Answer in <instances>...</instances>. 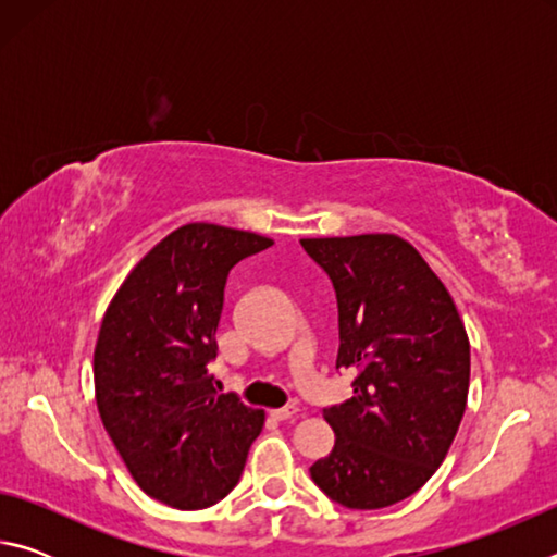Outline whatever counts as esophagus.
Returning a JSON list of instances; mask_svg holds the SVG:
<instances>
[{"instance_id":"34e87169","label":"esophagus","mask_w":557,"mask_h":557,"mask_svg":"<svg viewBox=\"0 0 557 557\" xmlns=\"http://www.w3.org/2000/svg\"><path fill=\"white\" fill-rule=\"evenodd\" d=\"M270 414H272V418H275V420H289V418H295V414H297V408H295V405H285V408L272 410Z\"/></svg>"}]
</instances>
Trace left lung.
Listing matches in <instances>:
<instances>
[{"label": "left lung", "mask_w": 557, "mask_h": 557, "mask_svg": "<svg viewBox=\"0 0 557 557\" xmlns=\"http://www.w3.org/2000/svg\"><path fill=\"white\" fill-rule=\"evenodd\" d=\"M338 305L336 371L354 395L324 408L336 442L309 467L346 508H385L435 474L469 393V338L447 287L408 240L391 233L305 238Z\"/></svg>", "instance_id": "8db88e82"}]
</instances>
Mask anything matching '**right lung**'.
<instances>
[{
    "label": "right lung",
    "instance_id": "obj_1",
    "mask_svg": "<svg viewBox=\"0 0 557 557\" xmlns=\"http://www.w3.org/2000/svg\"><path fill=\"white\" fill-rule=\"evenodd\" d=\"M265 235L188 223L137 262L112 297L92 373L100 420L147 496L199 511L233 492L265 412L219 393L209 363L228 272Z\"/></svg>",
    "mask_w": 557,
    "mask_h": 557
}]
</instances>
